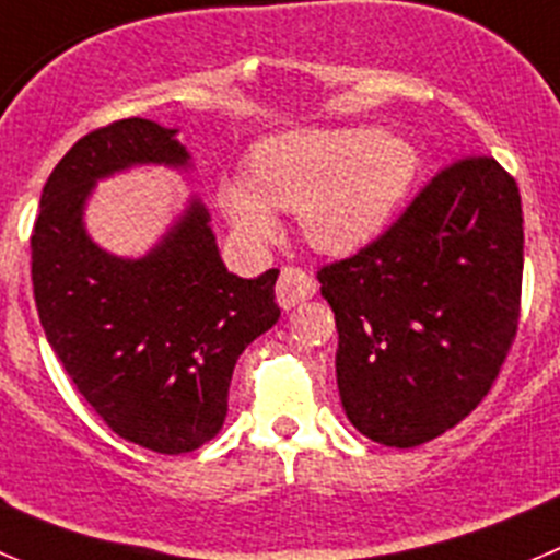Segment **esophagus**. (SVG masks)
Instances as JSON below:
<instances>
[{"mask_svg": "<svg viewBox=\"0 0 560 560\" xmlns=\"http://www.w3.org/2000/svg\"><path fill=\"white\" fill-rule=\"evenodd\" d=\"M315 292V276H310L301 268H281L279 284H276V301H279L281 310H292V306L304 304Z\"/></svg>", "mask_w": 560, "mask_h": 560, "instance_id": "34e87169", "label": "esophagus"}]
</instances>
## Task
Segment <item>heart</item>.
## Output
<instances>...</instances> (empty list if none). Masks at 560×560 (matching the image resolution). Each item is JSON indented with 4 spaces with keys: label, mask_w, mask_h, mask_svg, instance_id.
<instances>
[{
    "label": "heart",
    "mask_w": 560,
    "mask_h": 560,
    "mask_svg": "<svg viewBox=\"0 0 560 560\" xmlns=\"http://www.w3.org/2000/svg\"><path fill=\"white\" fill-rule=\"evenodd\" d=\"M417 165L415 145L398 135L295 129L256 145L248 182L226 179L218 201L243 243L265 245L273 237L276 207L295 212L312 248L351 256L386 232Z\"/></svg>",
    "instance_id": "b5f03b06"
}]
</instances>
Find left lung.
<instances>
[{"label":"left lung","mask_w":560,"mask_h":560,"mask_svg":"<svg viewBox=\"0 0 560 560\" xmlns=\"http://www.w3.org/2000/svg\"><path fill=\"white\" fill-rule=\"evenodd\" d=\"M522 201L492 156L439 171L375 243L317 270L359 433L417 447L492 389L520 323Z\"/></svg>","instance_id":"8db88e82"}]
</instances>
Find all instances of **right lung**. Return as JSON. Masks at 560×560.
<instances>
[{
  "label": "right lung",
  "mask_w": 560,
  "mask_h": 560,
  "mask_svg": "<svg viewBox=\"0 0 560 560\" xmlns=\"http://www.w3.org/2000/svg\"><path fill=\"white\" fill-rule=\"evenodd\" d=\"M135 165L190 168V154L176 129L124 118L57 162L30 240L35 306L51 351L96 415L127 442L179 456L223 428L240 353L281 315L279 270L229 273L198 198L138 259L93 243V187Z\"/></svg>",
  "instance_id": "right-lung-1"
}]
</instances>
